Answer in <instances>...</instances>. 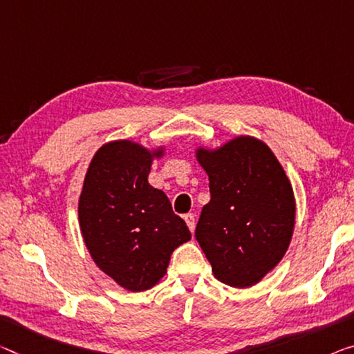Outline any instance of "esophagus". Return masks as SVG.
Masks as SVG:
<instances>
[{
  "label": "esophagus",
  "mask_w": 354,
  "mask_h": 354,
  "mask_svg": "<svg viewBox=\"0 0 354 354\" xmlns=\"http://www.w3.org/2000/svg\"><path fill=\"white\" fill-rule=\"evenodd\" d=\"M183 218H185V221H187V225H188V227H189V231H194V227H196V220H194V215L193 214H185L183 215Z\"/></svg>",
  "instance_id": "34e87169"
}]
</instances>
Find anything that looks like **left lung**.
I'll return each mask as SVG.
<instances>
[{
  "label": "left lung",
  "mask_w": 354,
  "mask_h": 354,
  "mask_svg": "<svg viewBox=\"0 0 354 354\" xmlns=\"http://www.w3.org/2000/svg\"><path fill=\"white\" fill-rule=\"evenodd\" d=\"M210 203L196 241L216 279L248 288L280 263L291 242L296 203L283 167L264 142L242 136L215 151L198 150Z\"/></svg>",
  "instance_id": "left-lung-1"
}]
</instances>
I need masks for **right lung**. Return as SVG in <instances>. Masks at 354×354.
<instances>
[{
	"instance_id": "1",
	"label": "right lung",
	"mask_w": 354,
	"mask_h": 354,
	"mask_svg": "<svg viewBox=\"0 0 354 354\" xmlns=\"http://www.w3.org/2000/svg\"><path fill=\"white\" fill-rule=\"evenodd\" d=\"M151 158L129 140L102 145L79 199L80 230L91 258L128 291L158 283L174 250L192 239L167 196L149 183Z\"/></svg>"
}]
</instances>
